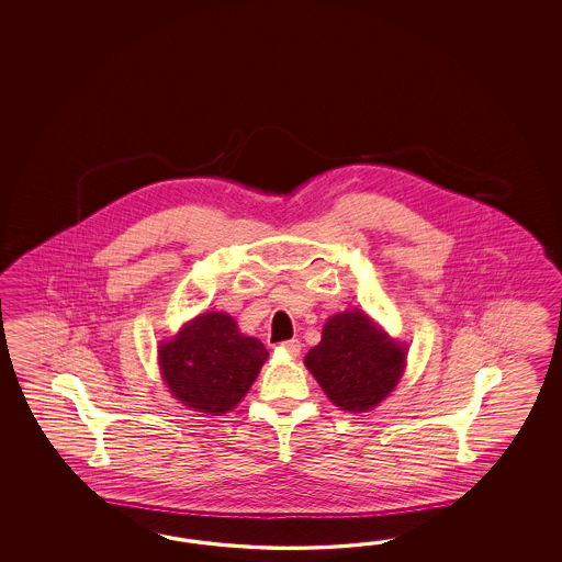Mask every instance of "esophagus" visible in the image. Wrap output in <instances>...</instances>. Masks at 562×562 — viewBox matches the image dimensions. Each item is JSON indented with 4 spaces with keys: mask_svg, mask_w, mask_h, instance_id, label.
<instances>
[{
    "mask_svg": "<svg viewBox=\"0 0 562 562\" xmlns=\"http://www.w3.org/2000/svg\"><path fill=\"white\" fill-rule=\"evenodd\" d=\"M280 346L289 352L290 357H299V355H301V341L299 340L282 341Z\"/></svg>",
    "mask_w": 562,
    "mask_h": 562,
    "instance_id": "34e87169",
    "label": "esophagus"
}]
</instances>
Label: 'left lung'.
I'll return each mask as SVG.
<instances>
[{
	"instance_id": "8db88e82",
	"label": "left lung",
	"mask_w": 562,
	"mask_h": 562,
	"mask_svg": "<svg viewBox=\"0 0 562 562\" xmlns=\"http://www.w3.org/2000/svg\"><path fill=\"white\" fill-rule=\"evenodd\" d=\"M305 364L338 408L367 412L400 381L406 348L387 340L364 313L348 311L325 324L324 338L308 350Z\"/></svg>"
}]
</instances>
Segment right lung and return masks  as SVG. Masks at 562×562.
<instances>
[{
  "label": "right lung",
  "mask_w": 562,
  "mask_h": 562,
  "mask_svg": "<svg viewBox=\"0 0 562 562\" xmlns=\"http://www.w3.org/2000/svg\"><path fill=\"white\" fill-rule=\"evenodd\" d=\"M165 381L186 406L222 416L254 385L268 350L238 334L233 317L205 313L158 350Z\"/></svg>",
  "instance_id": "1"
}]
</instances>
